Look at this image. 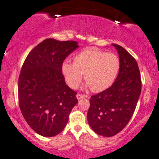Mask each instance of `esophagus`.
<instances>
[{"label":"esophagus","instance_id":"esophagus-1","mask_svg":"<svg viewBox=\"0 0 159 159\" xmlns=\"http://www.w3.org/2000/svg\"><path fill=\"white\" fill-rule=\"evenodd\" d=\"M77 98L78 100H80V99H82V98H85V96H84V95L80 94V93H77Z\"/></svg>","mask_w":159,"mask_h":159}]
</instances>
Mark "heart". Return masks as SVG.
Listing matches in <instances>:
<instances>
[{
	"mask_svg": "<svg viewBox=\"0 0 159 159\" xmlns=\"http://www.w3.org/2000/svg\"><path fill=\"white\" fill-rule=\"evenodd\" d=\"M120 67V60L114 53L88 48L75 55L74 63L63 62L61 71L70 88H77L84 74L86 86L92 91L98 93L112 85Z\"/></svg>",
	"mask_w": 159,
	"mask_h": 159,
	"instance_id": "b5f03b06",
	"label": "heart"
}]
</instances>
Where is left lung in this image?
Returning <instances> with one entry per match:
<instances>
[{
  "label": "left lung",
  "mask_w": 159,
  "mask_h": 159,
  "mask_svg": "<svg viewBox=\"0 0 159 159\" xmlns=\"http://www.w3.org/2000/svg\"><path fill=\"white\" fill-rule=\"evenodd\" d=\"M120 58L118 75L108 89L91 96L87 118L98 135L110 137L118 134L129 122L134 112L142 88L139 66L120 45L112 44Z\"/></svg>",
  "instance_id": "8db88e82"
}]
</instances>
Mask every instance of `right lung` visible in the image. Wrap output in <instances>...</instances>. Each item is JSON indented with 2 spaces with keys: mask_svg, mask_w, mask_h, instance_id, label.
I'll list each match as a JSON object with an SVG mask.
<instances>
[{
  "mask_svg": "<svg viewBox=\"0 0 159 159\" xmlns=\"http://www.w3.org/2000/svg\"><path fill=\"white\" fill-rule=\"evenodd\" d=\"M75 41L47 39L29 52L18 81V98L25 120L35 132L54 137L64 129L77 104L75 90L66 85L61 66L77 47Z\"/></svg>",
  "mask_w": 159,
  "mask_h": 159,
  "instance_id": "right-lung-1",
  "label": "right lung"
}]
</instances>
